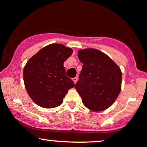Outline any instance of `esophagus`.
I'll use <instances>...</instances> for the list:
<instances>
[{
  "label": "esophagus",
  "instance_id": "esophagus-1",
  "mask_svg": "<svg viewBox=\"0 0 147 147\" xmlns=\"http://www.w3.org/2000/svg\"><path fill=\"white\" fill-rule=\"evenodd\" d=\"M72 80H73V81H74V84H76V82H77V81H78V78H76H76H74L72 79Z\"/></svg>",
  "mask_w": 147,
  "mask_h": 147
}]
</instances>
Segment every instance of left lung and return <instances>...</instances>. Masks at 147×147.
Wrapping results in <instances>:
<instances>
[{
	"label": "left lung",
	"mask_w": 147,
	"mask_h": 147,
	"mask_svg": "<svg viewBox=\"0 0 147 147\" xmlns=\"http://www.w3.org/2000/svg\"><path fill=\"white\" fill-rule=\"evenodd\" d=\"M83 63L75 88L83 104L93 112L110 108L121 90L122 72L111 58L100 50L86 48L78 52Z\"/></svg>",
	"instance_id": "left-lung-1"
}]
</instances>
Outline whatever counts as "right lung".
Instances as JSON below:
<instances>
[{"instance_id":"add662e5","label":"right lung","mask_w":147,"mask_h":147,"mask_svg":"<svg viewBox=\"0 0 147 147\" xmlns=\"http://www.w3.org/2000/svg\"><path fill=\"white\" fill-rule=\"evenodd\" d=\"M73 52L61 43H52L27 61L23 71L24 83L28 95L38 106L45 108L60 106L68 90L75 86L63 66Z\"/></svg>"}]
</instances>
